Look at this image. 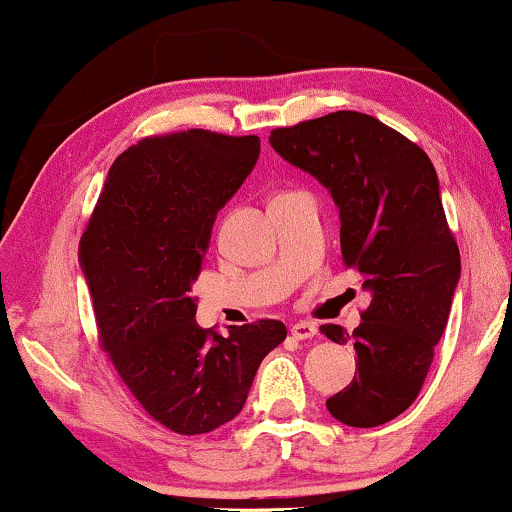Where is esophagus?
<instances>
[{
  "label": "esophagus",
  "instance_id": "esophagus-1",
  "mask_svg": "<svg viewBox=\"0 0 512 512\" xmlns=\"http://www.w3.org/2000/svg\"><path fill=\"white\" fill-rule=\"evenodd\" d=\"M291 337L298 339V342L313 339V337H317V327L313 325V322H296V325H291Z\"/></svg>",
  "mask_w": 512,
  "mask_h": 512
}]
</instances>
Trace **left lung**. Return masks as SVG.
<instances>
[{
    "label": "left lung",
    "mask_w": 512,
    "mask_h": 512,
    "mask_svg": "<svg viewBox=\"0 0 512 512\" xmlns=\"http://www.w3.org/2000/svg\"><path fill=\"white\" fill-rule=\"evenodd\" d=\"M269 144L330 190L344 264L373 296L351 337L320 327L337 344L354 339L358 356V375L327 409L346 426L387 424L419 397L460 281L436 168L421 146L354 110L272 129Z\"/></svg>",
    "instance_id": "left-lung-1"
}]
</instances>
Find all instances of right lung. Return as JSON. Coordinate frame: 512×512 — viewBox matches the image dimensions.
Returning a JSON list of instances; mask_svg holds the SVG:
<instances>
[{"label": "right lung", "instance_id": "add662e5", "mask_svg": "<svg viewBox=\"0 0 512 512\" xmlns=\"http://www.w3.org/2000/svg\"><path fill=\"white\" fill-rule=\"evenodd\" d=\"M260 156V137L209 129L146 137L110 168L79 243L98 337L122 383L151 419L199 436L240 414L279 320L197 325L192 284L216 214Z\"/></svg>", "mask_w": 512, "mask_h": 512}]
</instances>
